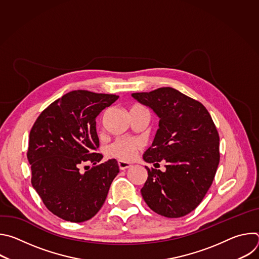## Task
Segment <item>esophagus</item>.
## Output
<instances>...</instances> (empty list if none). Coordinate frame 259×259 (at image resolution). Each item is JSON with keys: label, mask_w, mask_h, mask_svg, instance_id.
Wrapping results in <instances>:
<instances>
[{"label": "esophagus", "mask_w": 259, "mask_h": 259, "mask_svg": "<svg viewBox=\"0 0 259 259\" xmlns=\"http://www.w3.org/2000/svg\"><path fill=\"white\" fill-rule=\"evenodd\" d=\"M118 166H119L120 170H126V169L131 167V164H129L127 162H124V161H118Z\"/></svg>", "instance_id": "obj_1"}]
</instances>
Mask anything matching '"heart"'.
Masks as SVG:
<instances>
[{"label": "heart", "mask_w": 259, "mask_h": 259, "mask_svg": "<svg viewBox=\"0 0 259 259\" xmlns=\"http://www.w3.org/2000/svg\"><path fill=\"white\" fill-rule=\"evenodd\" d=\"M140 107L141 106L139 105H134L131 109H136ZM141 147L142 142L137 138H118L116 141L107 146L106 154L108 157L120 159L122 161H132Z\"/></svg>", "instance_id": "heart-1"}]
</instances>
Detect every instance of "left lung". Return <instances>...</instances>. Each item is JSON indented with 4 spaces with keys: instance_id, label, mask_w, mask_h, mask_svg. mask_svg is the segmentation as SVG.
<instances>
[{
    "instance_id": "left-lung-1",
    "label": "left lung",
    "mask_w": 259,
    "mask_h": 259,
    "mask_svg": "<svg viewBox=\"0 0 259 259\" xmlns=\"http://www.w3.org/2000/svg\"><path fill=\"white\" fill-rule=\"evenodd\" d=\"M131 96L160 119L143 160L154 166L164 161L166 168L145 167L142 198L162 216L187 215L202 202L219 164V135L212 118L201 102L170 87Z\"/></svg>"
}]
</instances>
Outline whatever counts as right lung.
<instances>
[{"mask_svg":"<svg viewBox=\"0 0 259 259\" xmlns=\"http://www.w3.org/2000/svg\"><path fill=\"white\" fill-rule=\"evenodd\" d=\"M118 95L71 91L52 102L34 122L27 159L32 188L54 215L71 223L92 218L102 207L119 173L110 159L82 173L80 167L99 163L96 118Z\"/></svg>","mask_w":259,"mask_h":259,"instance_id":"1","label":"right lung"}]
</instances>
